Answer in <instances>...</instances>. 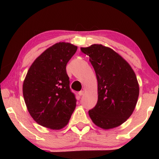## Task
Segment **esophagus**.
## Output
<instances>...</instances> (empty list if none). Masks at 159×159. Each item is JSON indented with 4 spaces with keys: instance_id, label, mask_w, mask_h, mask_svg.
I'll use <instances>...</instances> for the list:
<instances>
[{
    "instance_id": "esophagus-1",
    "label": "esophagus",
    "mask_w": 159,
    "mask_h": 159,
    "mask_svg": "<svg viewBox=\"0 0 159 159\" xmlns=\"http://www.w3.org/2000/svg\"><path fill=\"white\" fill-rule=\"evenodd\" d=\"M78 94H79L80 96H82V95H83L84 94V90H81V91H80V92H79V93H78Z\"/></svg>"
}]
</instances>
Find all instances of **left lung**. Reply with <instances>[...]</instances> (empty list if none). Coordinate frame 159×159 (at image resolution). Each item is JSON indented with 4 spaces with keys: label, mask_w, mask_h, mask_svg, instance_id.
I'll use <instances>...</instances> for the list:
<instances>
[{
    "label": "left lung",
    "mask_w": 159,
    "mask_h": 159,
    "mask_svg": "<svg viewBox=\"0 0 159 159\" xmlns=\"http://www.w3.org/2000/svg\"><path fill=\"white\" fill-rule=\"evenodd\" d=\"M90 56L98 80V102L88 111L93 123L104 129L121 125L131 116L139 84L130 65L110 48L94 44L81 48Z\"/></svg>",
    "instance_id": "obj_1"
}]
</instances>
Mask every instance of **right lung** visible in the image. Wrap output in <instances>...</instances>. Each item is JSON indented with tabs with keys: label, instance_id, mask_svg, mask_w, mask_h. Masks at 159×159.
<instances>
[{
	"label": "right lung",
	"instance_id": "right-lung-1",
	"mask_svg": "<svg viewBox=\"0 0 159 159\" xmlns=\"http://www.w3.org/2000/svg\"><path fill=\"white\" fill-rule=\"evenodd\" d=\"M77 47L69 43L52 45L34 60L23 83V96L37 123L52 129L68 124L76 107L66 66Z\"/></svg>",
	"mask_w": 159,
	"mask_h": 159
}]
</instances>
